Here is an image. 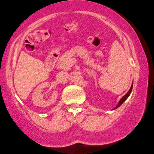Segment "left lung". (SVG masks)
Here are the masks:
<instances>
[{
	"instance_id": "1",
	"label": "left lung",
	"mask_w": 154,
	"mask_h": 154,
	"mask_svg": "<svg viewBox=\"0 0 154 154\" xmlns=\"http://www.w3.org/2000/svg\"><path fill=\"white\" fill-rule=\"evenodd\" d=\"M132 85H133V83H132V85H131V87H130V89L129 90V91L128 92V93L126 94V95H124L123 97H122L120 100H119V103H118V105H117L116 107H115L114 109H113V110L114 109H117V108H118L119 106H120L122 103H123L125 100H126V99L128 98V96H130V93H131V92H132Z\"/></svg>"
}]
</instances>
